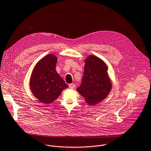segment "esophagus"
<instances>
[{
  "instance_id": "1",
  "label": "esophagus",
  "mask_w": 151,
  "mask_h": 151,
  "mask_svg": "<svg viewBox=\"0 0 151 151\" xmlns=\"http://www.w3.org/2000/svg\"><path fill=\"white\" fill-rule=\"evenodd\" d=\"M69 87L70 88V89H73L75 88V84H73V83H70L69 85Z\"/></svg>"
}]
</instances>
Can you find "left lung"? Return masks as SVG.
<instances>
[{
    "label": "left lung",
    "instance_id": "1",
    "mask_svg": "<svg viewBox=\"0 0 151 151\" xmlns=\"http://www.w3.org/2000/svg\"><path fill=\"white\" fill-rule=\"evenodd\" d=\"M84 72L81 85L76 89L87 104L95 105L104 100L111 92L112 83L106 63L91 55L84 60Z\"/></svg>",
    "mask_w": 151,
    "mask_h": 151
}]
</instances>
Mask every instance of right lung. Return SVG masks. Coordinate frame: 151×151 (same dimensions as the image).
Listing matches in <instances>:
<instances>
[{
	"instance_id": "1",
	"label": "right lung",
	"mask_w": 151,
	"mask_h": 151,
	"mask_svg": "<svg viewBox=\"0 0 151 151\" xmlns=\"http://www.w3.org/2000/svg\"><path fill=\"white\" fill-rule=\"evenodd\" d=\"M58 58L48 54L35 66L29 81V87L33 96L44 104L55 101L62 92L68 88L56 70Z\"/></svg>"
}]
</instances>
